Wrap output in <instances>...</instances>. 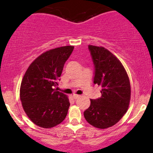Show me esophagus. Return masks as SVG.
<instances>
[{"label": "esophagus", "instance_id": "esophagus-1", "mask_svg": "<svg viewBox=\"0 0 153 153\" xmlns=\"http://www.w3.org/2000/svg\"><path fill=\"white\" fill-rule=\"evenodd\" d=\"M80 95H76V94H74L73 95H72V98H73V99H78V98H80Z\"/></svg>", "mask_w": 153, "mask_h": 153}]
</instances>
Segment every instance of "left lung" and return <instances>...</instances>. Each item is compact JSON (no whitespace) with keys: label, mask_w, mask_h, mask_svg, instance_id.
Returning <instances> with one entry per match:
<instances>
[{"label":"left lung","mask_w":153,"mask_h":153,"mask_svg":"<svg viewBox=\"0 0 153 153\" xmlns=\"http://www.w3.org/2000/svg\"><path fill=\"white\" fill-rule=\"evenodd\" d=\"M95 66L94 84L101 86V96L90 100L84 112L89 124L99 129L113 126L127 111L131 95L129 77L121 61L103 47L89 45Z\"/></svg>","instance_id":"8db88e82"}]
</instances>
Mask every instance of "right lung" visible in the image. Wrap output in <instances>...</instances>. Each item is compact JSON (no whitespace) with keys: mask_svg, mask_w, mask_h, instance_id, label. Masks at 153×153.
Listing matches in <instances>:
<instances>
[{"mask_svg":"<svg viewBox=\"0 0 153 153\" xmlns=\"http://www.w3.org/2000/svg\"><path fill=\"white\" fill-rule=\"evenodd\" d=\"M73 49V46H65L47 51L29 65L24 74L20 98L26 114L37 126L52 128L67 116L70 105L68 97L55 88Z\"/></svg>","mask_w":153,"mask_h":153,"instance_id":"add662e5","label":"right lung"}]
</instances>
